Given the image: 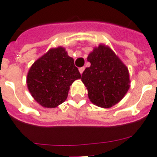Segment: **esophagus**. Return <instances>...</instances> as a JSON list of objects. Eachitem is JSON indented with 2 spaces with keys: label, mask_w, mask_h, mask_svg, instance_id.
Instances as JSON below:
<instances>
[{
  "label": "esophagus",
  "mask_w": 157,
  "mask_h": 157,
  "mask_svg": "<svg viewBox=\"0 0 157 157\" xmlns=\"http://www.w3.org/2000/svg\"><path fill=\"white\" fill-rule=\"evenodd\" d=\"M84 70H85V67H80V68H79V71H80V73L81 74L83 73Z\"/></svg>",
  "instance_id": "34e87169"
}]
</instances>
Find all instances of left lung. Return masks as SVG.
Returning a JSON list of instances; mask_svg holds the SVG:
<instances>
[{"label":"left lung","mask_w":157,"mask_h":157,"mask_svg":"<svg viewBox=\"0 0 157 157\" xmlns=\"http://www.w3.org/2000/svg\"><path fill=\"white\" fill-rule=\"evenodd\" d=\"M87 60L90 67L85 69L81 81L87 88L90 100L103 108L119 103L130 86L126 66L104 45L94 48Z\"/></svg>","instance_id":"8db88e82"}]
</instances>
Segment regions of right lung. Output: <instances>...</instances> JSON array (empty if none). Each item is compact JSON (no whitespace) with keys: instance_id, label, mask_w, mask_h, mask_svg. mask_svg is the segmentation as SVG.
Here are the masks:
<instances>
[{"instance_id":"obj_1","label":"right lung","mask_w":157,"mask_h":157,"mask_svg":"<svg viewBox=\"0 0 157 157\" xmlns=\"http://www.w3.org/2000/svg\"><path fill=\"white\" fill-rule=\"evenodd\" d=\"M81 73L61 46L50 49L32 65L27 76L29 92L44 107H56L66 100L70 86Z\"/></svg>"}]
</instances>
